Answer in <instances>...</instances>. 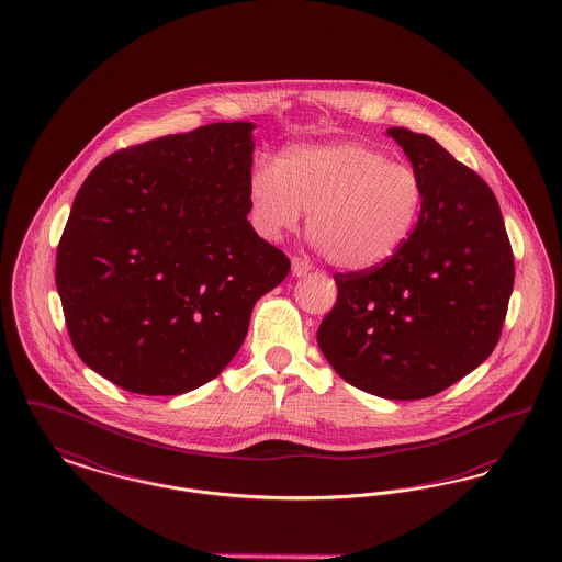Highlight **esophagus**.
Instances as JSON below:
<instances>
[{
  "label": "esophagus",
  "mask_w": 562,
  "mask_h": 562,
  "mask_svg": "<svg viewBox=\"0 0 562 562\" xmlns=\"http://www.w3.org/2000/svg\"><path fill=\"white\" fill-rule=\"evenodd\" d=\"M312 269V263L310 261H305V259H301V257H293V276H305L307 271Z\"/></svg>",
  "instance_id": "1"
}]
</instances>
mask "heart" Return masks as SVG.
Segmentation results:
<instances>
[{"mask_svg":"<svg viewBox=\"0 0 562 562\" xmlns=\"http://www.w3.org/2000/svg\"><path fill=\"white\" fill-rule=\"evenodd\" d=\"M250 221L265 239L307 233L329 263L367 271L389 263L416 232L425 184L407 164L357 142L286 148L248 180Z\"/></svg>","mask_w":562,"mask_h":562,"instance_id":"heart-1","label":"heart"}]
</instances>
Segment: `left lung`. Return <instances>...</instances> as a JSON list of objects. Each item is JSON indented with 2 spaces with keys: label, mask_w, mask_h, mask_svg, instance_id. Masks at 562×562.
Masks as SVG:
<instances>
[{
  "label": "left lung",
  "mask_w": 562,
  "mask_h": 562,
  "mask_svg": "<svg viewBox=\"0 0 562 562\" xmlns=\"http://www.w3.org/2000/svg\"><path fill=\"white\" fill-rule=\"evenodd\" d=\"M389 135L425 184V210L389 263L335 273L318 327L330 367L355 389L425 398L495 350L514 289V255L491 187L425 133Z\"/></svg>",
  "instance_id": "obj_1"
}]
</instances>
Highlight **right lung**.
Segmentation results:
<instances>
[{
	"label": "right lung",
	"instance_id": "right-lung-1",
	"mask_svg": "<svg viewBox=\"0 0 562 562\" xmlns=\"http://www.w3.org/2000/svg\"><path fill=\"white\" fill-rule=\"evenodd\" d=\"M252 123H212L105 157L74 199L57 291L78 357L135 395H182L239 350L291 269L248 223Z\"/></svg>",
	"mask_w": 562,
	"mask_h": 562
}]
</instances>
